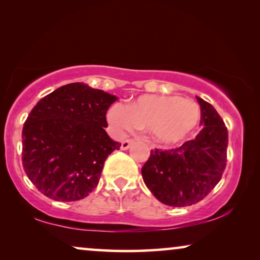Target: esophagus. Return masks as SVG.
Here are the masks:
<instances>
[{
    "instance_id": "esophagus-1",
    "label": "esophagus",
    "mask_w": 260,
    "mask_h": 260,
    "mask_svg": "<svg viewBox=\"0 0 260 260\" xmlns=\"http://www.w3.org/2000/svg\"><path fill=\"white\" fill-rule=\"evenodd\" d=\"M133 143H134L133 140H124L122 142V145H120V149H122V150H126V149L130 148V145Z\"/></svg>"
}]
</instances>
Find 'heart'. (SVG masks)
Here are the masks:
<instances>
[{"instance_id":"1","label":"heart","mask_w":260,"mask_h":260,"mask_svg":"<svg viewBox=\"0 0 260 260\" xmlns=\"http://www.w3.org/2000/svg\"><path fill=\"white\" fill-rule=\"evenodd\" d=\"M200 106L177 95L144 94L124 108L115 104L109 109L108 120L117 133L148 130L152 140L174 144L193 133L200 122Z\"/></svg>"}]
</instances>
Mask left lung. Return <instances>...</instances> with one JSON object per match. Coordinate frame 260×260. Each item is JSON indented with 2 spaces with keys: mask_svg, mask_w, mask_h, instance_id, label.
Wrapping results in <instances>:
<instances>
[{
  "mask_svg": "<svg viewBox=\"0 0 260 260\" xmlns=\"http://www.w3.org/2000/svg\"><path fill=\"white\" fill-rule=\"evenodd\" d=\"M202 130L174 149H154L142 168L144 183L162 204L187 207L211 193L226 168L229 133L216 110L200 97Z\"/></svg>",
  "mask_w": 260,
  "mask_h": 260,
  "instance_id": "left-lung-1",
  "label": "left lung"
}]
</instances>
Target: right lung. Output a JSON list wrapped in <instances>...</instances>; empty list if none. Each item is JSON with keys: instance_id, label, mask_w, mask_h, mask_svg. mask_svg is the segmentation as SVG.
Returning a JSON list of instances; mask_svg holds the SVG:
<instances>
[{"instance_id": "right-lung-1", "label": "right lung", "mask_w": 260, "mask_h": 260, "mask_svg": "<svg viewBox=\"0 0 260 260\" xmlns=\"http://www.w3.org/2000/svg\"><path fill=\"white\" fill-rule=\"evenodd\" d=\"M116 95L86 84H67L38 102L22 130V165L39 191L55 201L86 198L103 166L119 149L104 127Z\"/></svg>"}]
</instances>
